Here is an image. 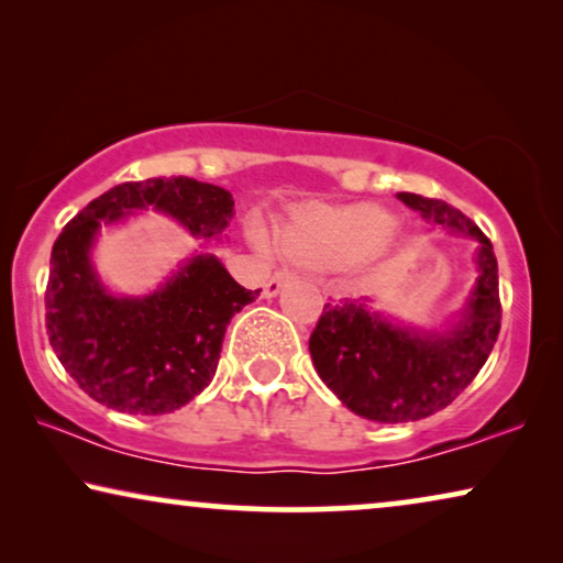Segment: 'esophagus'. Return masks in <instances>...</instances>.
Wrapping results in <instances>:
<instances>
[{"label": "esophagus", "mask_w": 563, "mask_h": 563, "mask_svg": "<svg viewBox=\"0 0 563 563\" xmlns=\"http://www.w3.org/2000/svg\"><path fill=\"white\" fill-rule=\"evenodd\" d=\"M291 279H295V274L287 272V268H284V272H276V274L272 276V279L266 282V287H264V295H266V297H276V295H279V291H282L284 284L291 282Z\"/></svg>", "instance_id": "1"}]
</instances>
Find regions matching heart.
<instances>
[{"instance_id":"b5f03b06","label":"heart","mask_w":563,"mask_h":563,"mask_svg":"<svg viewBox=\"0 0 563 563\" xmlns=\"http://www.w3.org/2000/svg\"><path fill=\"white\" fill-rule=\"evenodd\" d=\"M395 230V218L376 205L318 207L307 210L284 233L287 249L320 264H353L382 249Z\"/></svg>"}]
</instances>
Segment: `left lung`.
<instances>
[{
	"mask_svg": "<svg viewBox=\"0 0 563 563\" xmlns=\"http://www.w3.org/2000/svg\"><path fill=\"white\" fill-rule=\"evenodd\" d=\"M397 199L435 225L474 238L479 276L461 320L443 333L391 325L368 299L322 307L310 335L312 364L351 412L374 422H412L449 407L489 358L503 320L489 238L443 199L412 191H399Z\"/></svg>",
	"mask_w": 563,
	"mask_h": 563,
	"instance_id": "obj_1",
	"label": "left lung"
}]
</instances>
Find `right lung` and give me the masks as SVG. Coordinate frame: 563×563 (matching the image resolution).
Listing matches in <instances>:
<instances>
[{
    "mask_svg": "<svg viewBox=\"0 0 563 563\" xmlns=\"http://www.w3.org/2000/svg\"><path fill=\"white\" fill-rule=\"evenodd\" d=\"M228 189L189 176L125 181L89 202L53 243L45 328L71 379L99 405L128 415H166L212 382L230 318L258 297L212 253L191 256L145 297L102 287L89 251L99 228L135 210L181 222L191 235H220L233 218Z\"/></svg>",
    "mask_w": 563,
    "mask_h": 563,
    "instance_id": "obj_1",
    "label": "right lung"
}]
</instances>
